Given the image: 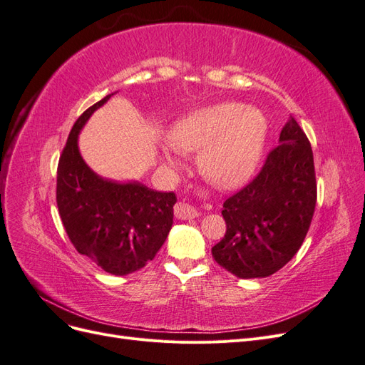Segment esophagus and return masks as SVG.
I'll return each instance as SVG.
<instances>
[{
  "mask_svg": "<svg viewBox=\"0 0 365 365\" xmlns=\"http://www.w3.org/2000/svg\"><path fill=\"white\" fill-rule=\"evenodd\" d=\"M173 212H175V216L178 219H195L200 216V212H197L196 208H193L192 205L185 204V202H178L175 207H173Z\"/></svg>",
  "mask_w": 365,
  "mask_h": 365,
  "instance_id": "1",
  "label": "esophagus"
}]
</instances>
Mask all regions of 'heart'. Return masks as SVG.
I'll return each instance as SVG.
<instances>
[{
    "label": "heart",
    "instance_id": "b5f03b06",
    "mask_svg": "<svg viewBox=\"0 0 365 365\" xmlns=\"http://www.w3.org/2000/svg\"><path fill=\"white\" fill-rule=\"evenodd\" d=\"M268 137V120L260 109L227 102L197 109L172 126L169 145L178 152H200V169L205 178L233 189L257 169ZM165 161L175 164L172 152Z\"/></svg>",
    "mask_w": 365,
    "mask_h": 365
}]
</instances>
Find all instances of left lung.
I'll return each instance as SVG.
<instances>
[{"instance_id":"left-lung-1","label":"left lung","mask_w":365,"mask_h":365,"mask_svg":"<svg viewBox=\"0 0 365 365\" xmlns=\"http://www.w3.org/2000/svg\"><path fill=\"white\" fill-rule=\"evenodd\" d=\"M315 204L312 148L291 118L260 172L224 202L227 231L213 259L239 279L268 277L300 250Z\"/></svg>"}]
</instances>
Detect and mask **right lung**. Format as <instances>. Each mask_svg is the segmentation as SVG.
Segmentation results:
<instances>
[{
    "label": "right lung",
    "mask_w": 365,
    "mask_h": 365,
    "mask_svg": "<svg viewBox=\"0 0 365 365\" xmlns=\"http://www.w3.org/2000/svg\"><path fill=\"white\" fill-rule=\"evenodd\" d=\"M111 96L76 120L58 164L56 202L74 248L103 271L126 275L146 267L163 247L173 224L176 196L137 181L103 180L81 157L79 132Z\"/></svg>",
    "instance_id": "right-lung-1"
}]
</instances>
